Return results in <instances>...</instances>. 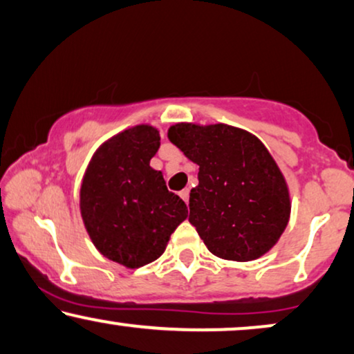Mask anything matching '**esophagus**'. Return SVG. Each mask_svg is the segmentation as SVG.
Masks as SVG:
<instances>
[{
    "label": "esophagus",
    "mask_w": 354,
    "mask_h": 354,
    "mask_svg": "<svg viewBox=\"0 0 354 354\" xmlns=\"http://www.w3.org/2000/svg\"><path fill=\"white\" fill-rule=\"evenodd\" d=\"M180 196H181V199L186 202V204H187V202H189V189H187V187L180 192Z\"/></svg>",
    "instance_id": "1"
}]
</instances>
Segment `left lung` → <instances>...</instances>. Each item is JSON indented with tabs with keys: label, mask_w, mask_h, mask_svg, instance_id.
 Masks as SVG:
<instances>
[{
	"label": "left lung",
	"mask_w": 354,
	"mask_h": 354,
	"mask_svg": "<svg viewBox=\"0 0 354 354\" xmlns=\"http://www.w3.org/2000/svg\"><path fill=\"white\" fill-rule=\"evenodd\" d=\"M168 139L199 165L189 221L216 257L248 262L275 246L290 220L286 181L261 140L226 124L180 122Z\"/></svg>",
	"instance_id": "8db88e82"
}]
</instances>
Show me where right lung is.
<instances>
[{
  "mask_svg": "<svg viewBox=\"0 0 354 354\" xmlns=\"http://www.w3.org/2000/svg\"><path fill=\"white\" fill-rule=\"evenodd\" d=\"M160 134L140 124L106 140L84 174L81 214L92 243L106 259L138 268L162 256L187 216L162 171L150 167Z\"/></svg>",
  "mask_w": 354,
  "mask_h": 354,
  "instance_id": "add662e5",
  "label": "right lung"
}]
</instances>
